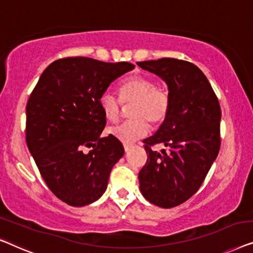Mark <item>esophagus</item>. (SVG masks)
<instances>
[{"label": "esophagus", "mask_w": 253, "mask_h": 253, "mask_svg": "<svg viewBox=\"0 0 253 253\" xmlns=\"http://www.w3.org/2000/svg\"><path fill=\"white\" fill-rule=\"evenodd\" d=\"M131 148V144H124V149H125V151H129V149Z\"/></svg>", "instance_id": "obj_1"}]
</instances>
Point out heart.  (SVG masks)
Masks as SVG:
<instances>
[{
  "label": "heart",
  "instance_id": "heart-1",
  "mask_svg": "<svg viewBox=\"0 0 253 253\" xmlns=\"http://www.w3.org/2000/svg\"><path fill=\"white\" fill-rule=\"evenodd\" d=\"M120 99L124 103H134L129 122L120 123L108 128V134L120 142L130 144L145 136L149 125L157 127L164 123L170 109V95L164 87H155L154 81L142 76H133L123 81L119 87ZM99 108L110 122L120 115L122 103L110 91L99 97Z\"/></svg>",
  "mask_w": 253,
  "mask_h": 253
}]
</instances>
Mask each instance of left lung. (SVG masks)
I'll return each instance as SVG.
<instances>
[{
    "label": "left lung",
    "instance_id": "1",
    "mask_svg": "<svg viewBox=\"0 0 253 253\" xmlns=\"http://www.w3.org/2000/svg\"><path fill=\"white\" fill-rule=\"evenodd\" d=\"M137 65L165 81L170 95L166 119L143 141L149 156L138 173L140 190L152 204L170 209L196 193L215 161L221 110L208 78L193 63L162 58ZM155 144L168 152L152 151Z\"/></svg>",
    "mask_w": 253,
    "mask_h": 253
}]
</instances>
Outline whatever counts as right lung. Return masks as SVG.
Listing matches in <instances>:
<instances>
[{
  "instance_id": "right-lung-1",
  "label": "right lung",
  "mask_w": 253,
  "mask_h": 253,
  "mask_svg": "<svg viewBox=\"0 0 253 253\" xmlns=\"http://www.w3.org/2000/svg\"><path fill=\"white\" fill-rule=\"evenodd\" d=\"M133 69L127 62L69 57L51 63L32 91L26 106L28 150L49 189L66 204L97 201L124 156L119 140L101 138L106 119L99 97ZM84 146L93 150L84 154Z\"/></svg>"
}]
</instances>
